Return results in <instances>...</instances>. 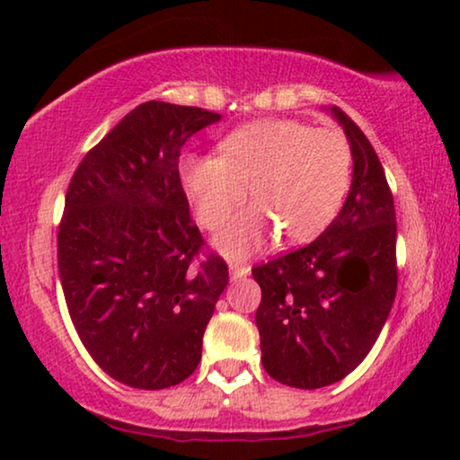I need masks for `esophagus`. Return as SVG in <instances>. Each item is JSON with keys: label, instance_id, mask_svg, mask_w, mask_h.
Masks as SVG:
<instances>
[{"label": "esophagus", "instance_id": "obj_1", "mask_svg": "<svg viewBox=\"0 0 460 460\" xmlns=\"http://www.w3.org/2000/svg\"><path fill=\"white\" fill-rule=\"evenodd\" d=\"M229 272H231V279L237 280V279H243L250 274V266H242V264H229Z\"/></svg>", "mask_w": 460, "mask_h": 460}]
</instances>
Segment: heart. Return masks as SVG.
Wrapping results in <instances>:
<instances>
[{
    "instance_id": "heart-1",
    "label": "heart",
    "mask_w": 460,
    "mask_h": 460,
    "mask_svg": "<svg viewBox=\"0 0 460 460\" xmlns=\"http://www.w3.org/2000/svg\"><path fill=\"white\" fill-rule=\"evenodd\" d=\"M181 186L200 225L218 229L248 198L256 202L217 237L229 256H248L277 229L310 242L339 215L351 181V146L339 129L297 119H260L225 136L218 155H183Z\"/></svg>"
}]
</instances>
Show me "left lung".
I'll return each instance as SVG.
<instances>
[{"label":"left lung","instance_id":"8db88e82","mask_svg":"<svg viewBox=\"0 0 460 460\" xmlns=\"http://www.w3.org/2000/svg\"><path fill=\"white\" fill-rule=\"evenodd\" d=\"M353 180L339 217L304 248L252 270L262 289L256 326L270 378L314 390L351 374L372 351L396 296V217L382 163L339 107Z\"/></svg>","mask_w":460,"mask_h":460}]
</instances>
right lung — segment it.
Returning <instances> with one entry per match:
<instances>
[{
  "instance_id": "add662e5",
  "label": "right lung",
  "mask_w": 460,
  "mask_h": 460,
  "mask_svg": "<svg viewBox=\"0 0 460 460\" xmlns=\"http://www.w3.org/2000/svg\"><path fill=\"white\" fill-rule=\"evenodd\" d=\"M221 119L200 107L148 101L86 153L67 186L58 266L82 345L113 380L140 390L194 374L227 262L208 253L190 217L180 153Z\"/></svg>"
}]
</instances>
